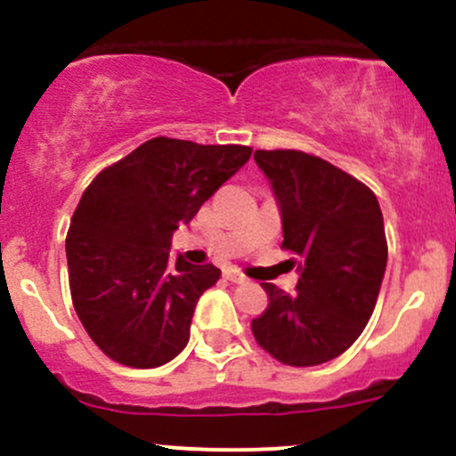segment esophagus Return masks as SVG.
Instances as JSON below:
<instances>
[{"label":"esophagus","instance_id":"34e87169","mask_svg":"<svg viewBox=\"0 0 456 456\" xmlns=\"http://www.w3.org/2000/svg\"><path fill=\"white\" fill-rule=\"evenodd\" d=\"M223 275L229 280V282H233V284H245L247 282L245 275H242L240 271H236V269H224Z\"/></svg>","mask_w":456,"mask_h":456}]
</instances>
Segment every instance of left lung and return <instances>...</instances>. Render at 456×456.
Here are the masks:
<instances>
[{"mask_svg":"<svg viewBox=\"0 0 456 456\" xmlns=\"http://www.w3.org/2000/svg\"><path fill=\"white\" fill-rule=\"evenodd\" d=\"M282 216V249L296 254V293L265 282L256 342L287 366H317L342 355L369 324L388 245L375 194L320 156L256 150Z\"/></svg>","mask_w":456,"mask_h":456,"instance_id":"obj_1","label":"left lung"}]
</instances>
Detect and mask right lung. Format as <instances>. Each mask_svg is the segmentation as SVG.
I'll return each mask as SVG.
<instances>
[{
  "mask_svg": "<svg viewBox=\"0 0 456 456\" xmlns=\"http://www.w3.org/2000/svg\"><path fill=\"white\" fill-rule=\"evenodd\" d=\"M251 147L156 139L105 167L81 196L66 238L72 305L118 364L156 369L187 346L214 265L169 260L172 233L249 160Z\"/></svg>",
  "mask_w": 456,
  "mask_h": 456,
  "instance_id": "add662e5",
  "label": "right lung"
}]
</instances>
